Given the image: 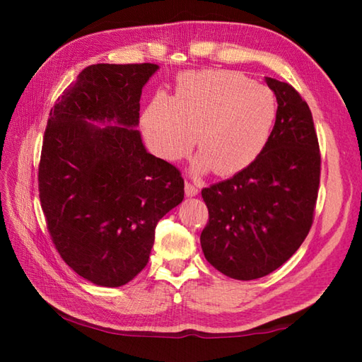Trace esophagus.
I'll list each match as a JSON object with an SVG mask.
<instances>
[{"label": "esophagus", "mask_w": 362, "mask_h": 362, "mask_svg": "<svg viewBox=\"0 0 362 362\" xmlns=\"http://www.w3.org/2000/svg\"><path fill=\"white\" fill-rule=\"evenodd\" d=\"M185 194L188 196V197H193V196H197L199 194V188L194 185V183H191V182H185Z\"/></svg>", "instance_id": "obj_1"}]
</instances>
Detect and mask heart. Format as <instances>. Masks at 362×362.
<instances>
[{
	"instance_id": "obj_1",
	"label": "heart",
	"mask_w": 362,
	"mask_h": 362,
	"mask_svg": "<svg viewBox=\"0 0 362 362\" xmlns=\"http://www.w3.org/2000/svg\"><path fill=\"white\" fill-rule=\"evenodd\" d=\"M276 119L271 88L227 70L182 74L173 98L157 95L141 115V129L158 157L177 161L196 144V173H240L264 151Z\"/></svg>"
}]
</instances>
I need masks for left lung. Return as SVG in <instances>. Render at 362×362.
Returning <instances> with one entry per match:
<instances>
[{
  "instance_id": "left-lung-1",
  "label": "left lung",
  "mask_w": 362,
  "mask_h": 362,
  "mask_svg": "<svg viewBox=\"0 0 362 362\" xmlns=\"http://www.w3.org/2000/svg\"><path fill=\"white\" fill-rule=\"evenodd\" d=\"M276 119L259 157L232 179L202 189L209 224L201 245L206 261L235 280H255L294 255L308 235L320 182L313 115L298 91L266 78Z\"/></svg>"
}]
</instances>
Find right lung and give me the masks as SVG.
Masks as SVG:
<instances>
[{
  "label": "right lung",
  "instance_id": "obj_1",
  "mask_svg": "<svg viewBox=\"0 0 362 362\" xmlns=\"http://www.w3.org/2000/svg\"><path fill=\"white\" fill-rule=\"evenodd\" d=\"M156 64H96L57 99L38 191L51 240L76 274L105 288L148 264L157 222L183 201L180 171L146 151L141 90ZM103 124V127H98Z\"/></svg>",
  "mask_w": 362,
  "mask_h": 362
}]
</instances>
